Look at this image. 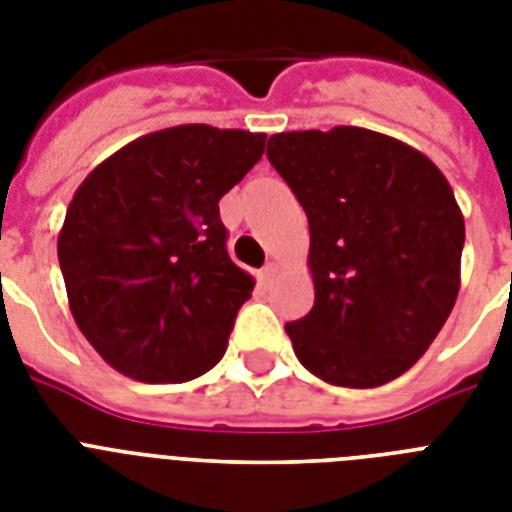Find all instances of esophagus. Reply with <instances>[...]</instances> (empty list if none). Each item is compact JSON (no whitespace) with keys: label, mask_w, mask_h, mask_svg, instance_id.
Instances as JSON below:
<instances>
[{"label":"esophagus","mask_w":512,"mask_h":512,"mask_svg":"<svg viewBox=\"0 0 512 512\" xmlns=\"http://www.w3.org/2000/svg\"><path fill=\"white\" fill-rule=\"evenodd\" d=\"M276 273H279V265L276 263L265 265L263 271H260V284H263V287H271L273 279H276Z\"/></svg>","instance_id":"esophagus-1"}]
</instances>
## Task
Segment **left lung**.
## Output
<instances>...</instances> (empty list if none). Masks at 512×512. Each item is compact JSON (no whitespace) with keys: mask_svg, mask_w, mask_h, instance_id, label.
<instances>
[{"mask_svg":"<svg viewBox=\"0 0 512 512\" xmlns=\"http://www.w3.org/2000/svg\"><path fill=\"white\" fill-rule=\"evenodd\" d=\"M276 167L311 228L316 300L287 324L295 356L342 388H377L417 364L460 292L465 217L417 148L364 130L279 132Z\"/></svg>","mask_w":512,"mask_h":512,"instance_id":"1","label":"left lung"}]
</instances>
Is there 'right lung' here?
<instances>
[{
  "label": "right lung",
  "instance_id": "add662e5",
  "mask_svg": "<svg viewBox=\"0 0 512 512\" xmlns=\"http://www.w3.org/2000/svg\"><path fill=\"white\" fill-rule=\"evenodd\" d=\"M263 151V132L180 124L127 143L76 188L58 236L68 308L116 372L185 382L223 358L255 279L225 252L217 201Z\"/></svg>",
  "mask_w": 512,
  "mask_h": 512
}]
</instances>
